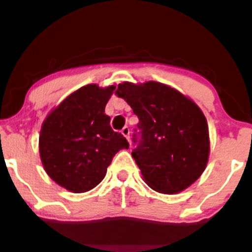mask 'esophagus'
<instances>
[{
  "instance_id": "esophagus-1",
  "label": "esophagus",
  "mask_w": 252,
  "mask_h": 252,
  "mask_svg": "<svg viewBox=\"0 0 252 252\" xmlns=\"http://www.w3.org/2000/svg\"><path fill=\"white\" fill-rule=\"evenodd\" d=\"M121 132H122V135L124 136V137H126V140H128V141H129V142H130V140H129V135H130V129L128 128V126H124V128L122 129V131H121Z\"/></svg>"
}]
</instances>
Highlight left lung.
Listing matches in <instances>:
<instances>
[{
  "label": "left lung",
  "mask_w": 252,
  "mask_h": 252,
  "mask_svg": "<svg viewBox=\"0 0 252 252\" xmlns=\"http://www.w3.org/2000/svg\"><path fill=\"white\" fill-rule=\"evenodd\" d=\"M115 94L140 120L141 138L131 155L146 184L163 194L180 193L194 184L210 155L209 126L200 108L180 91L158 82H124Z\"/></svg>",
  "instance_id": "1"
}]
</instances>
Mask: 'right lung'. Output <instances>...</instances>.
Here are the masks:
<instances>
[{
	"mask_svg": "<svg viewBox=\"0 0 252 252\" xmlns=\"http://www.w3.org/2000/svg\"><path fill=\"white\" fill-rule=\"evenodd\" d=\"M116 86L89 84L72 92L43 121L40 158L50 178L73 193L94 189L109 164L129 143L110 126L105 105Z\"/></svg>",
	"mask_w": 252,
	"mask_h": 252,
	"instance_id": "obj_1",
	"label": "right lung"
}]
</instances>
